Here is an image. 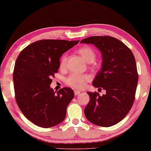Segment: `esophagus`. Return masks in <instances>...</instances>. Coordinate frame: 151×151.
Instances as JSON below:
<instances>
[{"instance_id": "esophagus-1", "label": "esophagus", "mask_w": 151, "mask_h": 151, "mask_svg": "<svg viewBox=\"0 0 151 151\" xmlns=\"http://www.w3.org/2000/svg\"><path fill=\"white\" fill-rule=\"evenodd\" d=\"M80 93H81V92H80V91H79V90H76L75 92H74V93H75L76 96H78Z\"/></svg>"}]
</instances>
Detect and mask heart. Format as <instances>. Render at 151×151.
<instances>
[{"label": "heart", "mask_w": 151, "mask_h": 151, "mask_svg": "<svg viewBox=\"0 0 151 151\" xmlns=\"http://www.w3.org/2000/svg\"><path fill=\"white\" fill-rule=\"evenodd\" d=\"M78 53L82 57L86 62L92 63L95 61L96 54L94 50L90 47L85 46L80 48L78 50ZM67 60V55L61 57L60 60V68H65ZM90 80V76L88 75H80V74L72 73L68 76L65 80V83L69 86H71L76 89H82L85 87L86 83Z\"/></svg>", "instance_id": "obj_1"}]
</instances>
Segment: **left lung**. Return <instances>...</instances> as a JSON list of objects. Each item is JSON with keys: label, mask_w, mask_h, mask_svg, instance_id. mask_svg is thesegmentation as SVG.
Masks as SVG:
<instances>
[{"label": "left lung", "mask_w": 151, "mask_h": 151, "mask_svg": "<svg viewBox=\"0 0 151 151\" xmlns=\"http://www.w3.org/2000/svg\"><path fill=\"white\" fill-rule=\"evenodd\" d=\"M81 43L93 44L102 53V68L92 85L106 90L102 96L98 92H87L90 101L84 109L85 116L93 124L112 127L124 119L134 103L138 79L134 55L124 43L112 37L93 36Z\"/></svg>", "instance_id": "8db88e82"}]
</instances>
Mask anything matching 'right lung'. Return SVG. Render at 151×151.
I'll return each mask as SVG.
<instances>
[{"label":"right lung","mask_w":151,"mask_h":151,"mask_svg":"<svg viewBox=\"0 0 151 151\" xmlns=\"http://www.w3.org/2000/svg\"><path fill=\"white\" fill-rule=\"evenodd\" d=\"M79 41L39 40L26 47L17 58L13 71L16 102L24 116L34 124L50 128L65 119L73 91L63 88L56 93L50 84L58 71L62 54Z\"/></svg>","instance_id":"obj_1"}]
</instances>
